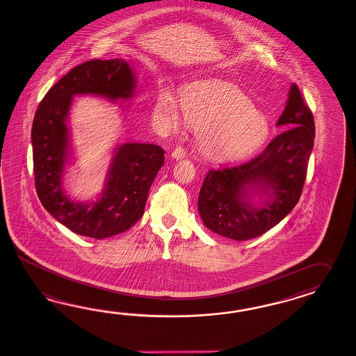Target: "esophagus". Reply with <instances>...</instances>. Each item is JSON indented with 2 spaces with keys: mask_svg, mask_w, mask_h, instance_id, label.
Here are the masks:
<instances>
[{
  "mask_svg": "<svg viewBox=\"0 0 356 356\" xmlns=\"http://www.w3.org/2000/svg\"><path fill=\"white\" fill-rule=\"evenodd\" d=\"M187 155V151L183 148V147H175L173 149V152H172V157L175 159V160H181V159H184Z\"/></svg>",
  "mask_w": 356,
  "mask_h": 356,
  "instance_id": "esophagus-1",
  "label": "esophagus"
}]
</instances>
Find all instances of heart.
Segmentation results:
<instances>
[{
    "label": "heart",
    "mask_w": 356,
    "mask_h": 356,
    "mask_svg": "<svg viewBox=\"0 0 356 356\" xmlns=\"http://www.w3.org/2000/svg\"><path fill=\"white\" fill-rule=\"evenodd\" d=\"M181 108L186 121L196 128L202 155L216 161L249 155L270 134L267 119L244 92L228 82L190 83L181 94ZM155 112L165 127H179V103L169 89L159 94Z\"/></svg>",
    "instance_id": "b5f03b06"
}]
</instances>
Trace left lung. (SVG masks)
<instances>
[{
	"label": "left lung",
	"instance_id": "left-lung-1",
	"mask_svg": "<svg viewBox=\"0 0 356 356\" xmlns=\"http://www.w3.org/2000/svg\"><path fill=\"white\" fill-rule=\"evenodd\" d=\"M284 127L264 152L244 164L209 170L197 208L207 227L244 241L283 220L301 197L315 138L314 116L296 83L276 122ZM266 199L254 203V195Z\"/></svg>",
	"mask_w": 356,
	"mask_h": 356
}]
</instances>
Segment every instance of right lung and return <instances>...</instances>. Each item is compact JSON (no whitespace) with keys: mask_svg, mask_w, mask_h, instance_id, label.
<instances>
[{"mask_svg":"<svg viewBox=\"0 0 356 356\" xmlns=\"http://www.w3.org/2000/svg\"><path fill=\"white\" fill-rule=\"evenodd\" d=\"M136 82L127 60L92 59L63 76L37 108L31 134L37 195L44 208L74 234L92 238L115 236L145 213L148 191L164 164L165 151L156 145L116 147L97 200L77 202L63 191L64 168L71 155L67 120L73 97L92 94L127 101L134 95Z\"/></svg>","mask_w":356,"mask_h":356,"instance_id":"obj_1","label":"right lung"}]
</instances>
